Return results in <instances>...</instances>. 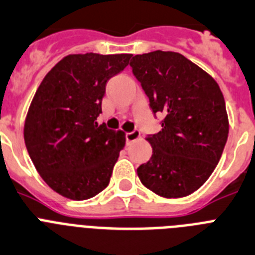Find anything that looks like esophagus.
Here are the masks:
<instances>
[{
	"mask_svg": "<svg viewBox=\"0 0 255 255\" xmlns=\"http://www.w3.org/2000/svg\"><path fill=\"white\" fill-rule=\"evenodd\" d=\"M126 137H127V141H128V142H134V141L140 140L141 133H140V130L134 129L133 132H128L127 136H126Z\"/></svg>",
	"mask_w": 255,
	"mask_h": 255,
	"instance_id": "esophagus-1",
	"label": "esophagus"
}]
</instances>
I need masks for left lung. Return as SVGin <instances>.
Segmentation results:
<instances>
[{
	"label": "left lung",
	"mask_w": 255,
	"mask_h": 255,
	"mask_svg": "<svg viewBox=\"0 0 255 255\" xmlns=\"http://www.w3.org/2000/svg\"><path fill=\"white\" fill-rule=\"evenodd\" d=\"M129 65L154 113H163L152 147L137 168L145 187L163 198L192 194L213 173L229 136V117L220 86L200 66L172 51L136 55Z\"/></svg>",
	"instance_id": "obj_1"
}]
</instances>
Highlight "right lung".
<instances>
[{"label": "right lung", "mask_w": 255, "mask_h": 255, "mask_svg": "<svg viewBox=\"0 0 255 255\" xmlns=\"http://www.w3.org/2000/svg\"><path fill=\"white\" fill-rule=\"evenodd\" d=\"M130 54H70L46 74L30 103L24 141L35 169L64 198L86 200L108 187L123 130L97 125L106 82Z\"/></svg>", "instance_id": "add662e5"}]
</instances>
